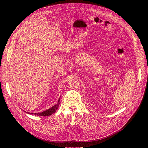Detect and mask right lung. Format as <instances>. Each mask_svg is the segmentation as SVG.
Here are the masks:
<instances>
[{"mask_svg": "<svg viewBox=\"0 0 148 148\" xmlns=\"http://www.w3.org/2000/svg\"><path fill=\"white\" fill-rule=\"evenodd\" d=\"M59 104H60V99H58L57 103L54 105V106H53L52 107H51L50 108L48 109L46 111H45L43 112H41L40 113H29L28 112V114H30L32 115H37V116H49L51 115L52 114H53L56 110L58 109V107L59 106Z\"/></svg>", "mask_w": 148, "mask_h": 148, "instance_id": "1", "label": "right lung"}]
</instances>
